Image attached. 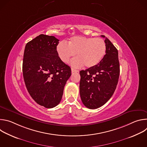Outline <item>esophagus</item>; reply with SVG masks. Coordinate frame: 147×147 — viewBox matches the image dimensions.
Listing matches in <instances>:
<instances>
[{"label":"esophagus","instance_id":"obj_1","mask_svg":"<svg viewBox=\"0 0 147 147\" xmlns=\"http://www.w3.org/2000/svg\"><path fill=\"white\" fill-rule=\"evenodd\" d=\"M78 71H79L78 70H76V69H74V68H71V72H72V73L78 72Z\"/></svg>","mask_w":147,"mask_h":147}]
</instances>
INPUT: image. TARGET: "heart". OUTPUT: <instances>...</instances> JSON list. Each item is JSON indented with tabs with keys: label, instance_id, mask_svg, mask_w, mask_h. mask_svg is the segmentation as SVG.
Instances as JSON below:
<instances>
[{
	"label": "heart",
	"instance_id": "obj_1",
	"mask_svg": "<svg viewBox=\"0 0 147 147\" xmlns=\"http://www.w3.org/2000/svg\"><path fill=\"white\" fill-rule=\"evenodd\" d=\"M57 52L60 59L67 63L75 56L77 57L71 61L73 66L78 67L84 65L90 68L98 65L106 52V44L100 38L74 36L68 44L61 42L57 46Z\"/></svg>",
	"mask_w": 147,
	"mask_h": 147
}]
</instances>
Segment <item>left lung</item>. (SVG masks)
Listing matches in <instances>:
<instances>
[{
    "instance_id": "left-lung-1",
    "label": "left lung",
    "mask_w": 147,
    "mask_h": 147,
    "mask_svg": "<svg viewBox=\"0 0 147 147\" xmlns=\"http://www.w3.org/2000/svg\"><path fill=\"white\" fill-rule=\"evenodd\" d=\"M105 42L106 54L99 63L80 71L81 99L84 106L91 109L103 106L112 97L120 74L118 51L107 38Z\"/></svg>"
}]
</instances>
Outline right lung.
Instances as JSON below:
<instances>
[{
	"label": "right lung",
	"instance_id": "1",
	"mask_svg": "<svg viewBox=\"0 0 147 147\" xmlns=\"http://www.w3.org/2000/svg\"><path fill=\"white\" fill-rule=\"evenodd\" d=\"M59 40L54 36L40 34L26 44L23 74L26 88L40 106L52 108L61 101L71 68L59 57Z\"/></svg>",
	"mask_w": 147,
	"mask_h": 147
}]
</instances>
